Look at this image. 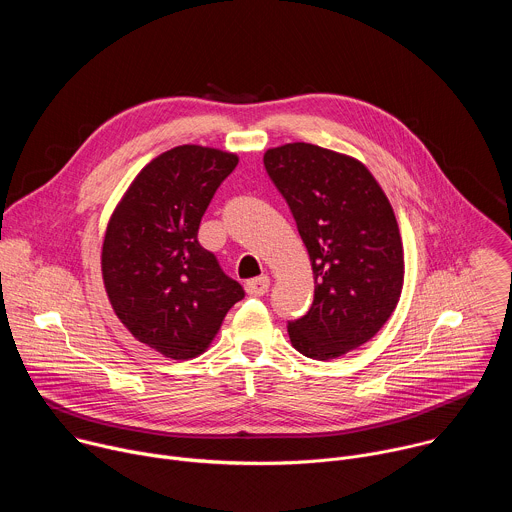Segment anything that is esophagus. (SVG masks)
<instances>
[{"label":"esophagus","instance_id":"1","mask_svg":"<svg viewBox=\"0 0 512 512\" xmlns=\"http://www.w3.org/2000/svg\"><path fill=\"white\" fill-rule=\"evenodd\" d=\"M269 285H271V279L267 275H261V277H255V279L247 281L245 289H247L249 296H263V294H267Z\"/></svg>","mask_w":512,"mask_h":512}]
</instances>
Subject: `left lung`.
Here are the masks:
<instances>
[{
	"instance_id": "8db88e82",
	"label": "left lung",
	"mask_w": 512,
	"mask_h": 512,
	"mask_svg": "<svg viewBox=\"0 0 512 512\" xmlns=\"http://www.w3.org/2000/svg\"><path fill=\"white\" fill-rule=\"evenodd\" d=\"M265 170L308 249L314 304L289 322L291 346L332 360L369 342L391 318L405 261L389 198L362 162L296 141L271 148Z\"/></svg>"
}]
</instances>
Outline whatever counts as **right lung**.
Listing matches in <instances>:
<instances>
[{
	"mask_svg": "<svg viewBox=\"0 0 512 512\" xmlns=\"http://www.w3.org/2000/svg\"><path fill=\"white\" fill-rule=\"evenodd\" d=\"M237 164L231 152L178 145L135 176L109 218L101 271L113 312L172 360L202 354L245 298L198 243L202 214Z\"/></svg>",
	"mask_w": 512,
	"mask_h": 512,
	"instance_id": "obj_1",
	"label": "right lung"
}]
</instances>
